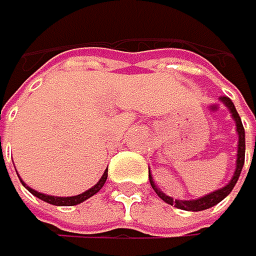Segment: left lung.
<instances>
[{
    "label": "left lung",
    "instance_id": "left-lung-1",
    "mask_svg": "<svg viewBox=\"0 0 256 256\" xmlns=\"http://www.w3.org/2000/svg\"><path fill=\"white\" fill-rule=\"evenodd\" d=\"M220 100L226 106V108L229 112H231V117L234 118L236 122V131H238L239 134V141H238V160H236V170H234V174L232 178L229 180V182L226 186L220 188L216 190H213V192L206 194L204 197H198V198H192V200H178V198H173L170 196H166L165 192H162L158 189V186L156 182H154V178L149 172V181H150V186L154 188V190L157 192V196L162 198L164 202L170 204V205H174L176 208L180 210H188V212H202V210H206V208H212V206H215L216 204H220L223 200L224 197H228L231 194V190L234 189L236 182H238L239 176H240V172H242V166H244V162H246V131H244V125H242V120L239 117L238 110H236V107L232 104V100L229 98H220Z\"/></svg>",
    "mask_w": 256,
    "mask_h": 256
}]
</instances>
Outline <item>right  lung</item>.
<instances>
[{
	"instance_id": "add662e5",
	"label": "right lung",
	"mask_w": 256,
	"mask_h": 256,
	"mask_svg": "<svg viewBox=\"0 0 256 256\" xmlns=\"http://www.w3.org/2000/svg\"><path fill=\"white\" fill-rule=\"evenodd\" d=\"M106 180H107V170L104 172V174L100 176V180L94 184L92 188H90L88 190H84V192H82V194H78V196H72V197H58V196H48V194H43V192H38V190H35V189H32L30 186H27L22 180V184L25 188L28 189V192H32L35 197H38V198H41V200H44V202H48V204H51V205H58V206H72V205H78V204H82V202H84L86 198H90V197H92L94 194H98L100 189H102V186L106 184Z\"/></svg>"
}]
</instances>
